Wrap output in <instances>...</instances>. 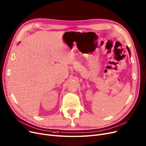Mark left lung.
Instances as JSON below:
<instances>
[{"mask_svg":"<svg viewBox=\"0 0 146 146\" xmlns=\"http://www.w3.org/2000/svg\"><path fill=\"white\" fill-rule=\"evenodd\" d=\"M127 49H128V52H129V54H131V52H130V50H129V48H128V47H127Z\"/></svg>","mask_w":146,"mask_h":146,"instance_id":"obj_1","label":"left lung"}]
</instances>
